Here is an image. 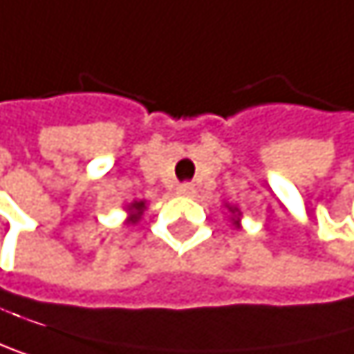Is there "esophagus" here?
I'll list each match as a JSON object with an SVG mask.
<instances>
[{"mask_svg":"<svg viewBox=\"0 0 354 354\" xmlns=\"http://www.w3.org/2000/svg\"><path fill=\"white\" fill-rule=\"evenodd\" d=\"M178 195H185V197H189V195H193L195 193V187L191 185V183H183V185H178Z\"/></svg>","mask_w":354,"mask_h":354,"instance_id":"1","label":"esophagus"}]
</instances>
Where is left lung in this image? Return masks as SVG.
I'll list each match as a JSON object with an SVG mask.
<instances>
[{
    "instance_id": "obj_1",
    "label": "left lung",
    "mask_w": 354,
    "mask_h": 354,
    "mask_svg": "<svg viewBox=\"0 0 354 354\" xmlns=\"http://www.w3.org/2000/svg\"><path fill=\"white\" fill-rule=\"evenodd\" d=\"M225 208L229 210V221L231 225H234L236 229L242 227V210L238 206H234V203H225Z\"/></svg>"
}]
</instances>
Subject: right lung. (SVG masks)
<instances>
[{
	"label": "right lung",
	"instance_id": "obj_1",
	"mask_svg": "<svg viewBox=\"0 0 354 354\" xmlns=\"http://www.w3.org/2000/svg\"><path fill=\"white\" fill-rule=\"evenodd\" d=\"M148 208V203H146V199H133L131 203H127V206H125V210H127V225H136V223H140V218L144 216V210Z\"/></svg>",
	"mask_w": 354,
	"mask_h": 354
}]
</instances>
